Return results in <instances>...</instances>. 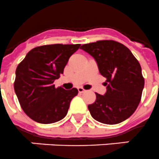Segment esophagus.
Wrapping results in <instances>:
<instances>
[{"label": "esophagus", "instance_id": "esophagus-1", "mask_svg": "<svg viewBox=\"0 0 159 159\" xmlns=\"http://www.w3.org/2000/svg\"><path fill=\"white\" fill-rule=\"evenodd\" d=\"M78 91H79V93H80L85 92V90L83 88H81V87H79L78 88Z\"/></svg>", "mask_w": 159, "mask_h": 159}]
</instances>
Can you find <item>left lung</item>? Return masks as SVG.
I'll use <instances>...</instances> for the list:
<instances>
[{"label": "left lung", "mask_w": 159, "mask_h": 159, "mask_svg": "<svg viewBox=\"0 0 159 159\" xmlns=\"http://www.w3.org/2000/svg\"><path fill=\"white\" fill-rule=\"evenodd\" d=\"M80 49L94 58L107 79L105 94L96 93V101L88 106L92 117L107 125L122 122L134 113L141 99L144 80L139 61L125 46L112 40L84 44Z\"/></svg>", "instance_id": "8db88e82"}]
</instances>
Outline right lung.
Instances as JSON below:
<instances>
[{"mask_svg": "<svg viewBox=\"0 0 159 159\" xmlns=\"http://www.w3.org/2000/svg\"><path fill=\"white\" fill-rule=\"evenodd\" d=\"M80 44H52L32 49L15 71V92L26 115L42 124L57 122L66 116L70 103L78 94L75 88H55L70 56Z\"/></svg>", "mask_w": 159, "mask_h": 159, "instance_id": "right-lung-1", "label": "right lung"}]
</instances>
